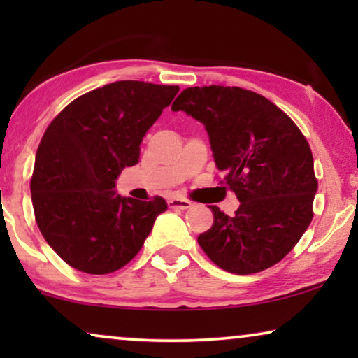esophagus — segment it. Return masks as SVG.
<instances>
[{"label":"esophagus","mask_w":358,"mask_h":358,"mask_svg":"<svg viewBox=\"0 0 358 358\" xmlns=\"http://www.w3.org/2000/svg\"><path fill=\"white\" fill-rule=\"evenodd\" d=\"M169 208H179V210H187L192 207V202L187 199H169L168 200Z\"/></svg>","instance_id":"1"}]
</instances>
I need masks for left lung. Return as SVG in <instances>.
I'll return each mask as SVG.
<instances>
[{
  "label": "left lung",
  "mask_w": 358,
  "mask_h": 358,
  "mask_svg": "<svg viewBox=\"0 0 358 358\" xmlns=\"http://www.w3.org/2000/svg\"><path fill=\"white\" fill-rule=\"evenodd\" d=\"M171 109L205 125L215 164L241 202L234 217L210 207L213 224L197 238L200 248L238 275L275 266L313 220L317 180L300 129L273 102L236 86L187 87Z\"/></svg>",
  "instance_id": "left-lung-1"
}]
</instances>
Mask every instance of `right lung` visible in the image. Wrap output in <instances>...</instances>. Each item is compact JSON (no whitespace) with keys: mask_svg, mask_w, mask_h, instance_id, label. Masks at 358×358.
Masks as SVG:
<instances>
[{"mask_svg":"<svg viewBox=\"0 0 358 358\" xmlns=\"http://www.w3.org/2000/svg\"><path fill=\"white\" fill-rule=\"evenodd\" d=\"M179 86L115 81L70 102L47 127L37 148L31 194L37 227L76 271L102 275L134 259L164 199L120 197L115 180L138 163L150 127Z\"/></svg>","mask_w":358,"mask_h":358,"instance_id":"obj_1","label":"right lung"}]
</instances>
